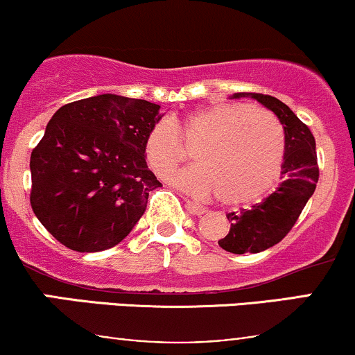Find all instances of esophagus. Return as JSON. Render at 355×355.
I'll list each match as a JSON object with an SVG mask.
<instances>
[{
	"mask_svg": "<svg viewBox=\"0 0 355 355\" xmlns=\"http://www.w3.org/2000/svg\"><path fill=\"white\" fill-rule=\"evenodd\" d=\"M185 207H187V210H189L190 214H193V215H203V214H205V210H203L202 207H198L197 203L191 202V200H185Z\"/></svg>",
	"mask_w": 355,
	"mask_h": 355,
	"instance_id": "1",
	"label": "esophagus"
}]
</instances>
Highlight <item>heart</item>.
<instances>
[{
    "instance_id": "heart-1",
    "label": "heart",
    "mask_w": 355,
    "mask_h": 355,
    "mask_svg": "<svg viewBox=\"0 0 355 355\" xmlns=\"http://www.w3.org/2000/svg\"><path fill=\"white\" fill-rule=\"evenodd\" d=\"M193 146L191 166L173 178L175 185L198 198L240 209L266 198L282 175L285 137L267 110L239 101L191 108L182 116L158 120L146 130L144 157L150 170L168 180L185 160L181 144Z\"/></svg>"
}]
</instances>
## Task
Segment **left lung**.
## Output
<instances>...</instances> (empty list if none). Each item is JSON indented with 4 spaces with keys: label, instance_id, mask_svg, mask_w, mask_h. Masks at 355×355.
<instances>
[{
    "label": "left lung",
    "instance_id": "left-lung-1",
    "mask_svg": "<svg viewBox=\"0 0 355 355\" xmlns=\"http://www.w3.org/2000/svg\"><path fill=\"white\" fill-rule=\"evenodd\" d=\"M235 98L250 96L275 113L284 126L285 162L284 182L266 200L252 205L240 214L227 215L229 234L218 240V245L232 254H259L279 243L302 214L319 180L315 138L287 105L275 96L262 93H235Z\"/></svg>",
    "mask_w": 355,
    "mask_h": 355
}]
</instances>
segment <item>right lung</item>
I'll use <instances>...</instances> for the list:
<instances>
[{
	"label": "right lung",
	"mask_w": 355,
	"mask_h": 355,
	"mask_svg": "<svg viewBox=\"0 0 355 355\" xmlns=\"http://www.w3.org/2000/svg\"><path fill=\"white\" fill-rule=\"evenodd\" d=\"M160 105L98 95L61 107L31 152V209L64 247H115L162 183L146 166L144 138Z\"/></svg>",
	"instance_id": "right-lung-1"
}]
</instances>
